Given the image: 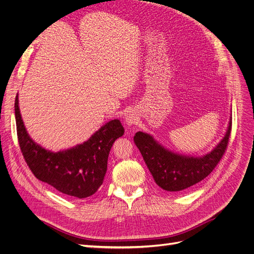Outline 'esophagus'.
I'll return each instance as SVG.
<instances>
[{
    "mask_svg": "<svg viewBox=\"0 0 254 254\" xmlns=\"http://www.w3.org/2000/svg\"><path fill=\"white\" fill-rule=\"evenodd\" d=\"M136 121H137V117L135 116V114H132V113H129V114H127V116L126 117V122L127 126L135 125Z\"/></svg>",
    "mask_w": 254,
    "mask_h": 254,
    "instance_id": "esophagus-1",
    "label": "esophagus"
}]
</instances>
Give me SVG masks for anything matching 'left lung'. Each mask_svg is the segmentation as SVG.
Masks as SVG:
<instances>
[{"label":"left lung","mask_w":254,"mask_h":254,"mask_svg":"<svg viewBox=\"0 0 254 254\" xmlns=\"http://www.w3.org/2000/svg\"><path fill=\"white\" fill-rule=\"evenodd\" d=\"M232 121L226 135L210 154L202 158L183 157L168 152L152 136L137 132L134 141L141 153L154 180L167 191H181L205 179L218 165L228 146Z\"/></svg>","instance_id":"left-lung-1"}]
</instances>
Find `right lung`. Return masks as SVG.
<instances>
[{
  "label": "right lung",
  "mask_w": 254,
  "mask_h": 254,
  "mask_svg": "<svg viewBox=\"0 0 254 254\" xmlns=\"http://www.w3.org/2000/svg\"><path fill=\"white\" fill-rule=\"evenodd\" d=\"M17 140L25 161L37 179L74 198H87L95 193L105 179L110 149L125 134L118 119L112 120L88 141L59 153L46 151L28 136L14 101Z\"/></svg>",
  "instance_id": "obj_1"
}]
</instances>
